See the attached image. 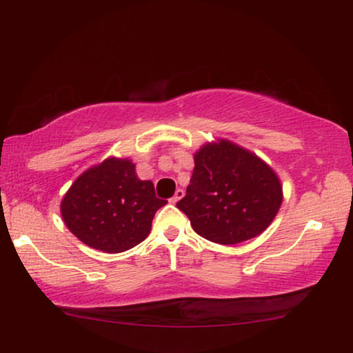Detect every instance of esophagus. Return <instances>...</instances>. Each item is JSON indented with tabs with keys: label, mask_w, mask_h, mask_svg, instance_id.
Returning a JSON list of instances; mask_svg holds the SVG:
<instances>
[{
	"label": "esophagus",
	"mask_w": 353,
	"mask_h": 353,
	"mask_svg": "<svg viewBox=\"0 0 353 353\" xmlns=\"http://www.w3.org/2000/svg\"><path fill=\"white\" fill-rule=\"evenodd\" d=\"M183 194H185V192H183V190H176V191H175V194H173V196L170 197V202H172V204H176V202L180 201L181 197H183Z\"/></svg>",
	"instance_id": "obj_1"
}]
</instances>
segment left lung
Returning a JSON list of instances; mask_svg holds the SVG:
<instances>
[{"instance_id":"left-lung-1","label":"left lung","mask_w":353,"mask_h":353,"mask_svg":"<svg viewBox=\"0 0 353 353\" xmlns=\"http://www.w3.org/2000/svg\"><path fill=\"white\" fill-rule=\"evenodd\" d=\"M283 202L276 173L262 159L226 139L194 156L186 196L176 207L192 230L216 244H238L263 233Z\"/></svg>"}]
</instances>
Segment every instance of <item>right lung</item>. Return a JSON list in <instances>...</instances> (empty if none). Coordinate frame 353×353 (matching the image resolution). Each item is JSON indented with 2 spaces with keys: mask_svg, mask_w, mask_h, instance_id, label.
Instances as JSON below:
<instances>
[{
  "mask_svg": "<svg viewBox=\"0 0 353 353\" xmlns=\"http://www.w3.org/2000/svg\"><path fill=\"white\" fill-rule=\"evenodd\" d=\"M159 199L128 159L109 157L77 178L61 202L67 228L90 248L119 254L148 238Z\"/></svg>",
  "mask_w": 353,
  "mask_h": 353,
  "instance_id": "1",
  "label": "right lung"
}]
</instances>
